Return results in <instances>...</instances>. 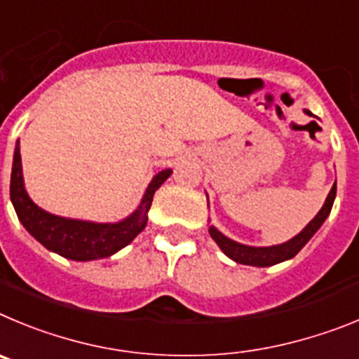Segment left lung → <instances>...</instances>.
Masks as SVG:
<instances>
[{
    "label": "left lung",
    "instance_id": "8db88e82",
    "mask_svg": "<svg viewBox=\"0 0 359 359\" xmlns=\"http://www.w3.org/2000/svg\"><path fill=\"white\" fill-rule=\"evenodd\" d=\"M308 114H311L309 111H306ZM334 196H337V182L331 187L327 198H325L324 205L318 211V215L306 225L295 238H292L286 243L273 245V247H248V245H241L234 240H229L227 236H224L216 227H209V234H211L212 240L218 243V247L222 248L225 256L231 257L232 261L240 264H250V266H272V264L283 263L286 259H292L300 252V248L304 247L309 240L313 238L318 229L322 227V224L325 222V218L329 216L332 208V202H334Z\"/></svg>",
    "mask_w": 359,
    "mask_h": 359
}]
</instances>
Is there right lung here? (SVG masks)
<instances>
[{
	"instance_id": "1",
	"label": "right lung",
	"mask_w": 359,
	"mask_h": 359,
	"mask_svg": "<svg viewBox=\"0 0 359 359\" xmlns=\"http://www.w3.org/2000/svg\"><path fill=\"white\" fill-rule=\"evenodd\" d=\"M170 175H172V170H163L157 173L148 184L140 208L118 224H95V222H83V219L62 218V216H55L41 209L28 196L25 182H22L21 154H19L18 141L11 175V200L22 227L48 250L57 252L59 256L73 261L102 259L127 247L135 236L147 227L154 193Z\"/></svg>"
}]
</instances>
